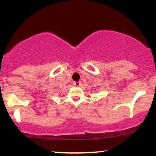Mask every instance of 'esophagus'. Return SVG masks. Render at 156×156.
<instances>
[{"label":"esophagus","instance_id":"34e87169","mask_svg":"<svg viewBox=\"0 0 156 156\" xmlns=\"http://www.w3.org/2000/svg\"><path fill=\"white\" fill-rule=\"evenodd\" d=\"M73 83H74V85L76 86V87H80V86L81 85V83H80V81H75Z\"/></svg>","mask_w":156,"mask_h":156}]
</instances>
